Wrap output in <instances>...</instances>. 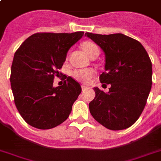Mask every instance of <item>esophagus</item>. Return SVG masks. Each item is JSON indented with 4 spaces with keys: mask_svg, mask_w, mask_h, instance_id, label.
<instances>
[{
    "mask_svg": "<svg viewBox=\"0 0 161 161\" xmlns=\"http://www.w3.org/2000/svg\"><path fill=\"white\" fill-rule=\"evenodd\" d=\"M82 91H84V90H86V89H88V86H84V85H82Z\"/></svg>",
    "mask_w": 161,
    "mask_h": 161,
    "instance_id": "obj_1",
    "label": "esophagus"
}]
</instances>
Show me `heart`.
Masks as SVG:
<instances>
[{
  "instance_id": "obj_1",
  "label": "heart",
  "mask_w": 161,
  "mask_h": 161,
  "mask_svg": "<svg viewBox=\"0 0 161 161\" xmlns=\"http://www.w3.org/2000/svg\"><path fill=\"white\" fill-rule=\"evenodd\" d=\"M82 47L90 57L94 56L95 54H99V53H100L98 46L92 41L83 42L82 44ZM95 74H96V72L93 69H77L73 73V76L79 82H83V83H88L92 77L95 75Z\"/></svg>"
}]
</instances>
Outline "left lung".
I'll return each mask as SVG.
<instances>
[{
	"label": "left lung",
	"instance_id": "8db88e82",
	"mask_svg": "<svg viewBox=\"0 0 161 161\" xmlns=\"http://www.w3.org/2000/svg\"><path fill=\"white\" fill-rule=\"evenodd\" d=\"M85 36L104 51L105 71L100 80L111 86L108 92L94 87L96 97L89 103L91 114L112 130L129 128L140 117L152 88L150 57L141 43L121 33L86 32Z\"/></svg>",
	"mask_w": 161,
	"mask_h": 161
}]
</instances>
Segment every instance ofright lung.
<instances>
[{
	"label": "right lung",
	"instance_id": "1",
	"mask_svg": "<svg viewBox=\"0 0 161 161\" xmlns=\"http://www.w3.org/2000/svg\"><path fill=\"white\" fill-rule=\"evenodd\" d=\"M84 34L36 33L26 39L14 56L10 83L14 103L27 124L47 130L68 118L81 86L67 77L62 86H53L67 53Z\"/></svg>",
	"mask_w": 161,
	"mask_h": 161
}]
</instances>
